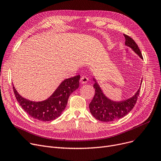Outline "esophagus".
<instances>
[{
	"label": "esophagus",
	"mask_w": 161,
	"mask_h": 161,
	"mask_svg": "<svg viewBox=\"0 0 161 161\" xmlns=\"http://www.w3.org/2000/svg\"><path fill=\"white\" fill-rule=\"evenodd\" d=\"M88 78L86 77V76L85 75H83L81 77V79H80V81L82 84H86L87 82H88Z\"/></svg>",
	"instance_id": "esophagus-1"
}]
</instances>
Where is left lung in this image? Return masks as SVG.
Here are the masks:
<instances>
[{
	"label": "left lung",
	"mask_w": 161,
	"mask_h": 161,
	"mask_svg": "<svg viewBox=\"0 0 161 161\" xmlns=\"http://www.w3.org/2000/svg\"><path fill=\"white\" fill-rule=\"evenodd\" d=\"M124 36L126 40V46L130 47L141 59H143L142 53L136 42L127 35H124ZM92 80L95 82L93 87L95 89V93L89 104V109L91 114L95 117V119L103 122H110L121 119L132 110L135 104L136 103L141 86H140L136 93L132 97L124 100L115 101L106 96L95 76H93ZM142 82V79L140 86Z\"/></svg>",
	"instance_id": "1"
}]
</instances>
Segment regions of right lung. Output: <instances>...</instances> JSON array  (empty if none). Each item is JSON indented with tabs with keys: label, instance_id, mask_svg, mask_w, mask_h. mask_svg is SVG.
I'll use <instances>...</instances> for the list:
<instances>
[{
	"label": "right lung",
	"instance_id": "1",
	"mask_svg": "<svg viewBox=\"0 0 161 161\" xmlns=\"http://www.w3.org/2000/svg\"><path fill=\"white\" fill-rule=\"evenodd\" d=\"M80 75L65 79L53 94L42 101H32L23 97L13 85L15 98L27 114L34 119L42 121H50L60 116L66 106L69 96L80 86Z\"/></svg>",
	"mask_w": 161,
	"mask_h": 161
}]
</instances>
